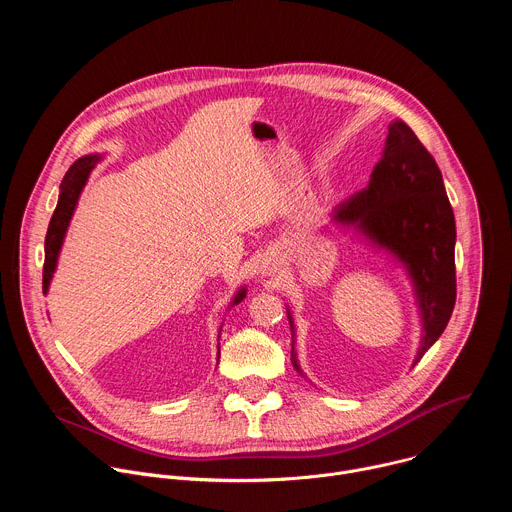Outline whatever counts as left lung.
I'll return each instance as SVG.
<instances>
[{
  "instance_id": "obj_1",
  "label": "left lung",
  "mask_w": 512,
  "mask_h": 512,
  "mask_svg": "<svg viewBox=\"0 0 512 512\" xmlns=\"http://www.w3.org/2000/svg\"><path fill=\"white\" fill-rule=\"evenodd\" d=\"M330 225L354 231L373 249L387 253L409 277L421 322L415 367L446 330L456 304V221L440 168L405 121L389 123L383 158L369 186L338 204ZM287 320L294 338L291 364L304 377L289 308Z\"/></svg>"
}]
</instances>
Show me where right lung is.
Returning a JSON list of instances; mask_svg holds the SVG:
<instances>
[{
    "label": "right lung",
    "instance_id": "1",
    "mask_svg": "<svg viewBox=\"0 0 512 512\" xmlns=\"http://www.w3.org/2000/svg\"><path fill=\"white\" fill-rule=\"evenodd\" d=\"M101 160H103L101 154H89V156L79 158L75 164L68 168V172L64 174V178L60 182L58 204H56V210H54V214L50 218L46 241H44V273H42V289H44V294H48L52 275H54L56 265H58V255H60V249H62V243H64V237H66V231H68V225H70V218H72V214H75V208L79 204L81 192H83V188H85L93 168ZM245 298H247V287L243 285L235 294L229 310L233 306L241 304ZM218 338H221V336H218Z\"/></svg>",
    "mask_w": 512,
    "mask_h": 512
}]
</instances>
